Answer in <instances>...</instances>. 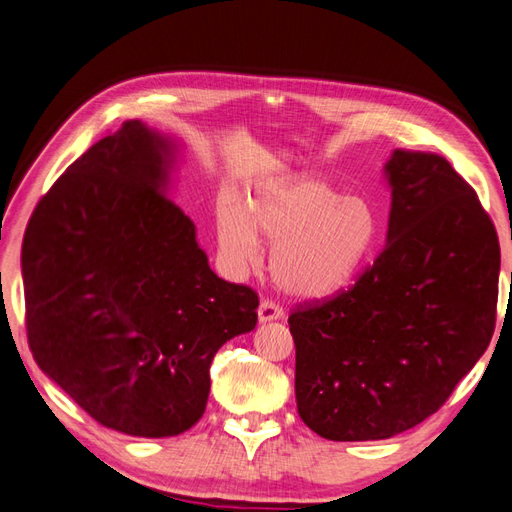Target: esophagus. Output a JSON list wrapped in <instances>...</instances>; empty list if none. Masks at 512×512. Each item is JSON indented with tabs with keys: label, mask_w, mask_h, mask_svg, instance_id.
Returning a JSON list of instances; mask_svg holds the SVG:
<instances>
[{
	"label": "esophagus",
	"mask_w": 512,
	"mask_h": 512,
	"mask_svg": "<svg viewBox=\"0 0 512 512\" xmlns=\"http://www.w3.org/2000/svg\"><path fill=\"white\" fill-rule=\"evenodd\" d=\"M278 319H284V310L282 306H278L275 301H260L258 306V321L260 323H269V321H278Z\"/></svg>",
	"instance_id": "34e87169"
}]
</instances>
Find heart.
Masks as SVG:
<instances>
[{
	"label": "heart",
	"mask_w": 512,
	"mask_h": 512,
	"mask_svg": "<svg viewBox=\"0 0 512 512\" xmlns=\"http://www.w3.org/2000/svg\"><path fill=\"white\" fill-rule=\"evenodd\" d=\"M377 232L368 202L312 176L262 187L245 206L237 200L217 206V241L226 265L237 273L254 269L260 239L267 241L273 245V280L295 297H325L349 284Z\"/></svg>",
	"instance_id": "heart-1"
}]
</instances>
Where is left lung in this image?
I'll return each instance as SVG.
<instances>
[{"label": "left lung", "instance_id": "1", "mask_svg": "<svg viewBox=\"0 0 512 512\" xmlns=\"http://www.w3.org/2000/svg\"><path fill=\"white\" fill-rule=\"evenodd\" d=\"M383 252L288 316L297 411L331 441L388 439L446 403L495 329L500 243L476 191L433 153L394 150Z\"/></svg>", "mask_w": 512, "mask_h": 512}]
</instances>
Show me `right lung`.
<instances>
[{
  "mask_svg": "<svg viewBox=\"0 0 512 512\" xmlns=\"http://www.w3.org/2000/svg\"><path fill=\"white\" fill-rule=\"evenodd\" d=\"M174 161L170 137L127 120L68 165L23 239L36 364L88 416L133 437L196 424L215 353L258 321V295L217 278L168 198Z\"/></svg>",
  "mask_w": 512,
  "mask_h": 512,
  "instance_id": "obj_1",
  "label": "right lung"
}]
</instances>
